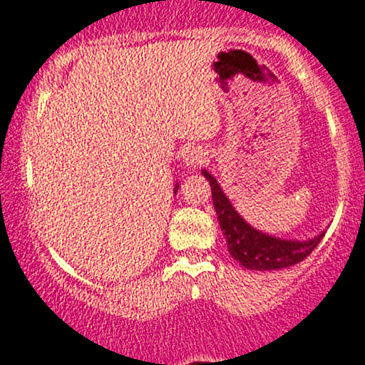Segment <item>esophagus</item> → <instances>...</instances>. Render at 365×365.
Instances as JSON below:
<instances>
[{"mask_svg":"<svg viewBox=\"0 0 365 365\" xmlns=\"http://www.w3.org/2000/svg\"><path fill=\"white\" fill-rule=\"evenodd\" d=\"M182 160L187 168L195 169L197 165L205 164L208 160V152L201 147H187L186 150L182 152Z\"/></svg>","mask_w":365,"mask_h":365,"instance_id":"obj_1","label":"esophagus"}]
</instances>
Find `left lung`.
Wrapping results in <instances>:
<instances>
[{
    "label": "left lung",
    "instance_id": "8db88e82",
    "mask_svg": "<svg viewBox=\"0 0 365 365\" xmlns=\"http://www.w3.org/2000/svg\"><path fill=\"white\" fill-rule=\"evenodd\" d=\"M201 174L208 179L213 196V206L217 211L225 238H227L228 252L238 264L250 271H277V269L291 267V265L307 259L325 237V232L317 237L298 240V238H281L260 232L247 223L240 213L225 195L217 178L206 169H201Z\"/></svg>",
    "mask_w": 365,
    "mask_h": 365
}]
</instances>
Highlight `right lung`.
Returning <instances> with one entry per match:
<instances>
[{"instance_id":"add662e5","label":"right lung","mask_w":365,"mask_h":365,"mask_svg":"<svg viewBox=\"0 0 365 365\" xmlns=\"http://www.w3.org/2000/svg\"><path fill=\"white\" fill-rule=\"evenodd\" d=\"M178 190H179V184L175 182V186H174V195H175V192H178Z\"/></svg>"}]
</instances>
